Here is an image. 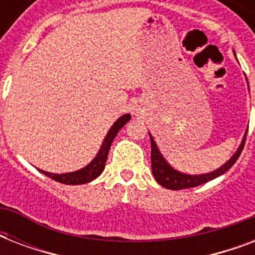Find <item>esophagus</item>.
Listing matches in <instances>:
<instances>
[{
	"label": "esophagus",
	"instance_id": "34e87169",
	"mask_svg": "<svg viewBox=\"0 0 255 255\" xmlns=\"http://www.w3.org/2000/svg\"><path fill=\"white\" fill-rule=\"evenodd\" d=\"M135 112L137 114V112H139V110H137V108H135Z\"/></svg>",
	"mask_w": 255,
	"mask_h": 255
}]
</instances>
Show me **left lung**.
<instances>
[{
    "mask_svg": "<svg viewBox=\"0 0 255 255\" xmlns=\"http://www.w3.org/2000/svg\"><path fill=\"white\" fill-rule=\"evenodd\" d=\"M246 135L248 132H245V136L242 139L241 145L238 147L237 152L232 156V159L229 161H226L222 167H220L218 169L210 172V173L205 174H185L178 172V170L173 169L170 167L169 164L167 163V160L164 159L161 153H160L159 148L156 145L155 140L149 133V137H151V161H152V173L155 176L156 181L159 182L160 185L167 188V189L172 190H180V189H189V188H194V186L202 185L205 182L213 180V178L221 176L225 172L233 167V164L236 163L241 155L242 149L245 147V141H246Z\"/></svg>",
    "mask_w": 255,
    "mask_h": 255,
    "instance_id": "1",
    "label": "left lung"
}]
</instances>
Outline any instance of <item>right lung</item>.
I'll return each mask as SVG.
<instances>
[{
	"mask_svg": "<svg viewBox=\"0 0 255 255\" xmlns=\"http://www.w3.org/2000/svg\"><path fill=\"white\" fill-rule=\"evenodd\" d=\"M131 119V115L129 114H126V115L120 116L119 119L116 120L114 126L110 128L106 139H104L102 147H100L98 155L95 156V159L92 160L91 163L86 165L85 168L77 170V172H70V173H50V172H45V170L39 169L41 173H43L47 177L53 178L55 181L61 182V184H67V185H81V184H86V182H90L92 180H95L98 176H99L104 169V165H106V161H107L108 151L111 148V144L115 139V136L118 135L119 129L126 126V124L129 122Z\"/></svg>",
	"mask_w": 255,
	"mask_h": 255,
	"instance_id": "add662e5",
	"label": "right lung"
}]
</instances>
